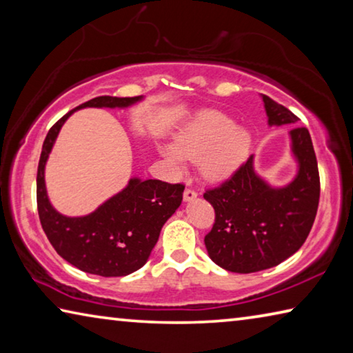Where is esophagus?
Returning <instances> with one entry per match:
<instances>
[{"label": "esophagus", "mask_w": 353, "mask_h": 353, "mask_svg": "<svg viewBox=\"0 0 353 353\" xmlns=\"http://www.w3.org/2000/svg\"><path fill=\"white\" fill-rule=\"evenodd\" d=\"M196 198H198V193H196L194 190L187 188L183 191V201L185 202H193Z\"/></svg>", "instance_id": "1"}]
</instances>
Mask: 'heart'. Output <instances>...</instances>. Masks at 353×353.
I'll use <instances>...</instances> for the list:
<instances>
[{
    "label": "heart",
    "mask_w": 353,
    "mask_h": 353,
    "mask_svg": "<svg viewBox=\"0 0 353 353\" xmlns=\"http://www.w3.org/2000/svg\"><path fill=\"white\" fill-rule=\"evenodd\" d=\"M252 151V134L236 126L230 117L205 110L196 115L174 135L172 145L160 146L176 171H183L185 160L199 162L210 182H225L246 163Z\"/></svg>",
    "instance_id": "heart-1"
}]
</instances>
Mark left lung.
I'll return each mask as SVG.
<instances>
[{"label": "left lung", "instance_id": "8db88e82", "mask_svg": "<svg viewBox=\"0 0 353 353\" xmlns=\"http://www.w3.org/2000/svg\"><path fill=\"white\" fill-rule=\"evenodd\" d=\"M268 126L297 123L286 107L261 94ZM290 154L296 174L272 185L255 170L254 155L230 181L207 191L204 199L216 213L205 236L208 256L230 272L270 270L296 254L312 230L319 204V171L307 128L290 130Z\"/></svg>", "mask_w": 353, "mask_h": 353}]
</instances>
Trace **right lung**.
I'll return each instance as SVG.
<instances>
[{"mask_svg":"<svg viewBox=\"0 0 353 353\" xmlns=\"http://www.w3.org/2000/svg\"><path fill=\"white\" fill-rule=\"evenodd\" d=\"M145 97L93 98L68 112L50 129L41 148L37 171V207L41 227L56 252L77 270L103 277H123L145 265L163 224L182 204L185 187L162 181L129 179L126 187L83 216H67L52 207L45 168L65 121L76 110L129 109Z\"/></svg>","mask_w":353,"mask_h":353,"instance_id":"obj_1","label":"right lung"}]
</instances>
